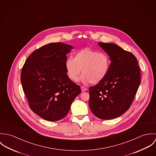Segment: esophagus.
Instances as JSON below:
<instances>
[{
  "mask_svg": "<svg viewBox=\"0 0 156 156\" xmlns=\"http://www.w3.org/2000/svg\"><path fill=\"white\" fill-rule=\"evenodd\" d=\"M81 90H82V92H83V91L87 90V88L86 87H83V86H82V87H81Z\"/></svg>",
  "mask_w": 156,
  "mask_h": 156,
  "instance_id": "esophagus-1",
  "label": "esophagus"
}]
</instances>
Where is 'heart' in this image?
Masks as SVG:
<instances>
[{
    "label": "heart",
    "mask_w": 156,
    "mask_h": 156,
    "mask_svg": "<svg viewBox=\"0 0 156 156\" xmlns=\"http://www.w3.org/2000/svg\"><path fill=\"white\" fill-rule=\"evenodd\" d=\"M111 66V59L107 53L89 48L78 51L74 58H68L66 62L67 75L71 80L77 82L82 70V79L92 84L102 82L109 74Z\"/></svg>",
    "instance_id": "heart-1"
}]
</instances>
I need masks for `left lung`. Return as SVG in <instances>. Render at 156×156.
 Here are the masks:
<instances>
[{
	"mask_svg": "<svg viewBox=\"0 0 156 156\" xmlns=\"http://www.w3.org/2000/svg\"><path fill=\"white\" fill-rule=\"evenodd\" d=\"M98 45L110 56L111 66L102 82L89 88V108L98 118L112 119L130 108L140 83V70L131 52L112 43Z\"/></svg>",
	"mask_w": 156,
	"mask_h": 156,
	"instance_id": "8db88e82",
	"label": "left lung"
}]
</instances>
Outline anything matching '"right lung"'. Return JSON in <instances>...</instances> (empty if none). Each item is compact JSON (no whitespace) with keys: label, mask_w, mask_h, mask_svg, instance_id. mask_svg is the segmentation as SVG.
<instances>
[{"label":"right lung","mask_w":156,"mask_h":156,"mask_svg":"<svg viewBox=\"0 0 156 156\" xmlns=\"http://www.w3.org/2000/svg\"><path fill=\"white\" fill-rule=\"evenodd\" d=\"M71 48L62 43L45 45L35 50L23 66L20 79L29 106L47 121L64 118L81 92L66 72L67 53Z\"/></svg>","instance_id":"add662e5"}]
</instances>
